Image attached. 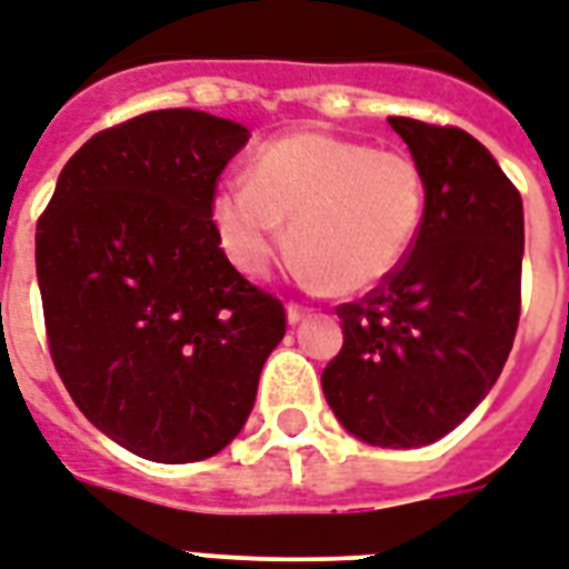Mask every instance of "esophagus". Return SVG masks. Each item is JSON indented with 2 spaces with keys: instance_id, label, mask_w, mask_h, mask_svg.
<instances>
[{
  "instance_id": "1",
  "label": "esophagus",
  "mask_w": 569,
  "mask_h": 569,
  "mask_svg": "<svg viewBox=\"0 0 569 569\" xmlns=\"http://www.w3.org/2000/svg\"><path fill=\"white\" fill-rule=\"evenodd\" d=\"M303 316H310V307H303V303H295V301L286 307V319H289V325H298Z\"/></svg>"
}]
</instances>
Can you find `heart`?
Masks as SVG:
<instances>
[{"mask_svg": "<svg viewBox=\"0 0 569 569\" xmlns=\"http://www.w3.org/2000/svg\"><path fill=\"white\" fill-rule=\"evenodd\" d=\"M427 214V176L409 151L319 130L289 133L256 151L250 181H223L211 223L229 262L266 274L289 247L301 274L337 295H361L406 262Z\"/></svg>", "mask_w": 569, "mask_h": 569, "instance_id": "obj_1", "label": "heart"}]
</instances>
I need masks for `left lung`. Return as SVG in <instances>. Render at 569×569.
<instances>
[{
	"label": "left lung",
	"instance_id": "1",
	"mask_svg": "<svg viewBox=\"0 0 569 569\" xmlns=\"http://www.w3.org/2000/svg\"><path fill=\"white\" fill-rule=\"evenodd\" d=\"M427 176V214L393 274L340 303L342 349L322 372L337 420L376 448L432 445L475 411L513 349L522 197L466 130L388 119Z\"/></svg>",
	"mask_w": 569,
	"mask_h": 569
}]
</instances>
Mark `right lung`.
<instances>
[{
	"instance_id": "obj_1",
	"label": "right lung",
	"mask_w": 569,
	"mask_h": 569,
	"mask_svg": "<svg viewBox=\"0 0 569 569\" xmlns=\"http://www.w3.org/2000/svg\"><path fill=\"white\" fill-rule=\"evenodd\" d=\"M250 130L199 110L94 133L56 181L34 268L77 409L151 462L214 457L244 427L283 301L220 250L211 197Z\"/></svg>"
}]
</instances>
